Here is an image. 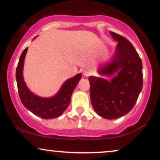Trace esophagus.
<instances>
[{
  "mask_svg": "<svg viewBox=\"0 0 160 160\" xmlns=\"http://www.w3.org/2000/svg\"><path fill=\"white\" fill-rule=\"evenodd\" d=\"M91 74V73H90V72L89 71H87V70H84L83 71V75L85 76V77H88Z\"/></svg>",
  "mask_w": 160,
  "mask_h": 160,
  "instance_id": "obj_1",
  "label": "esophagus"
}]
</instances>
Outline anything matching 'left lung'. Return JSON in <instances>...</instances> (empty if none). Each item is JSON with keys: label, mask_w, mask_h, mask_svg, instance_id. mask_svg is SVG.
Instances as JSON below:
<instances>
[{"label": "left lung", "mask_w": 160, "mask_h": 160, "mask_svg": "<svg viewBox=\"0 0 160 160\" xmlns=\"http://www.w3.org/2000/svg\"><path fill=\"white\" fill-rule=\"evenodd\" d=\"M117 41L112 60L98 68L102 76H113L110 80L90 76V96L97 114L108 120L128 114L136 103L142 88V63L132 44L124 37L110 32Z\"/></svg>", "instance_id": "obj_1"}]
</instances>
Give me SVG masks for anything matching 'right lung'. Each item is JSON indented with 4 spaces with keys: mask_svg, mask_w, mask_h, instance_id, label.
Instances as JSON below:
<instances>
[{
    "mask_svg": "<svg viewBox=\"0 0 160 160\" xmlns=\"http://www.w3.org/2000/svg\"><path fill=\"white\" fill-rule=\"evenodd\" d=\"M27 50L28 47L22 52L16 68V80L22 103L34 114L46 120L61 116L70 103L71 97L82 78V74L79 73L73 78L68 79L63 82L58 92L51 98L38 96L29 89L23 79L24 60Z\"/></svg>",
    "mask_w": 160,
    "mask_h": 160,
    "instance_id": "add662e5",
    "label": "right lung"
}]
</instances>
